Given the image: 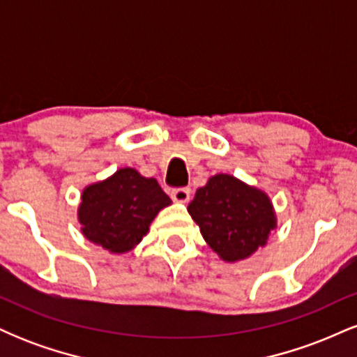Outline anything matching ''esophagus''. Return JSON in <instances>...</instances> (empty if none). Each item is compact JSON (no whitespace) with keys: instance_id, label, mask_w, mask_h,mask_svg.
<instances>
[{"instance_id":"1","label":"esophagus","mask_w":357,"mask_h":357,"mask_svg":"<svg viewBox=\"0 0 357 357\" xmlns=\"http://www.w3.org/2000/svg\"><path fill=\"white\" fill-rule=\"evenodd\" d=\"M190 195H191L190 188H174V190L171 191V198L178 203L190 202Z\"/></svg>"}]
</instances>
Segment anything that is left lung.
Here are the masks:
<instances>
[{"label": "left lung", "mask_w": 357, "mask_h": 357, "mask_svg": "<svg viewBox=\"0 0 357 357\" xmlns=\"http://www.w3.org/2000/svg\"><path fill=\"white\" fill-rule=\"evenodd\" d=\"M203 238L227 261H236L264 247L275 227L267 195L228 174H216L196 191L188 206Z\"/></svg>", "instance_id": "1"}]
</instances>
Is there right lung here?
Here are the masks:
<instances>
[{"instance_id":"obj_1","label":"right lung","mask_w":357,"mask_h":357,"mask_svg":"<svg viewBox=\"0 0 357 357\" xmlns=\"http://www.w3.org/2000/svg\"><path fill=\"white\" fill-rule=\"evenodd\" d=\"M171 204L154 178L124 167L112 178L92 184L82 195V231L109 252L124 253L142 240L159 210Z\"/></svg>"}]
</instances>
